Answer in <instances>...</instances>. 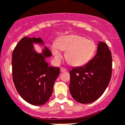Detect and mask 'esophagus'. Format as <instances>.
<instances>
[{
	"label": "esophagus",
	"instance_id": "34e87169",
	"mask_svg": "<svg viewBox=\"0 0 125 125\" xmlns=\"http://www.w3.org/2000/svg\"><path fill=\"white\" fill-rule=\"evenodd\" d=\"M60 70H61V72H62V73H64V72H66V69L63 68V67H61Z\"/></svg>",
	"mask_w": 125,
	"mask_h": 125
}]
</instances>
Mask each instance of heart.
<instances>
[{"instance_id":"heart-1","label":"heart","mask_w":125,"mask_h":125,"mask_svg":"<svg viewBox=\"0 0 125 125\" xmlns=\"http://www.w3.org/2000/svg\"><path fill=\"white\" fill-rule=\"evenodd\" d=\"M60 50L66 51L65 58L70 64L80 66L92 59L96 50V45L93 40L84 37L70 35L59 38L52 48V53L57 61L62 57Z\"/></svg>"}]
</instances>
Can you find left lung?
<instances>
[{
  "label": "left lung",
  "mask_w": 125,
  "mask_h": 125,
  "mask_svg": "<svg viewBox=\"0 0 125 125\" xmlns=\"http://www.w3.org/2000/svg\"><path fill=\"white\" fill-rule=\"evenodd\" d=\"M111 52L105 43L100 42L97 53L83 66L70 71V93L80 104L94 102L103 94L112 76Z\"/></svg>",
  "instance_id": "8db88e82"
}]
</instances>
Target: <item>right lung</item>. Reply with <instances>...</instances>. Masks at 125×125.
<instances>
[{
    "mask_svg": "<svg viewBox=\"0 0 125 125\" xmlns=\"http://www.w3.org/2000/svg\"><path fill=\"white\" fill-rule=\"evenodd\" d=\"M33 43H43L40 38L24 37L15 46L12 54L14 84L21 97L33 105L45 104L51 96L59 68L48 66L45 57L51 55L48 48L43 54L33 50Z\"/></svg>",
    "mask_w": 125,
    "mask_h": 125,
    "instance_id": "add662e5",
    "label": "right lung"
}]
</instances>
